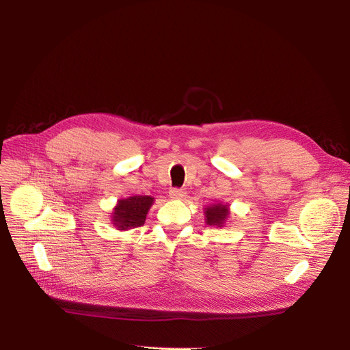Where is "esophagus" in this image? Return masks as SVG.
Segmentation results:
<instances>
[{"mask_svg":"<svg viewBox=\"0 0 350 350\" xmlns=\"http://www.w3.org/2000/svg\"><path fill=\"white\" fill-rule=\"evenodd\" d=\"M169 194H170L172 198H176V200H180L183 197H186V191L183 190V189H172Z\"/></svg>","mask_w":350,"mask_h":350,"instance_id":"34e87169","label":"esophagus"}]
</instances>
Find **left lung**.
<instances>
[{
    "label": "left lung",
    "mask_w": 350,
    "mask_h": 350,
    "mask_svg": "<svg viewBox=\"0 0 350 350\" xmlns=\"http://www.w3.org/2000/svg\"><path fill=\"white\" fill-rule=\"evenodd\" d=\"M204 215H206V223L208 226L223 227L230 215V208H228V206H226L223 203H215V204L206 207Z\"/></svg>",
    "instance_id": "left-lung-1"
}]
</instances>
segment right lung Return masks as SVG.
Here are the masks:
<instances>
[{"mask_svg":"<svg viewBox=\"0 0 350 350\" xmlns=\"http://www.w3.org/2000/svg\"><path fill=\"white\" fill-rule=\"evenodd\" d=\"M153 201L154 198L150 196H133L119 200L112 213L113 226L118 230H131L143 226Z\"/></svg>","mask_w":350,"mask_h":350,"instance_id":"add662e5","label":"right lung"}]
</instances>
